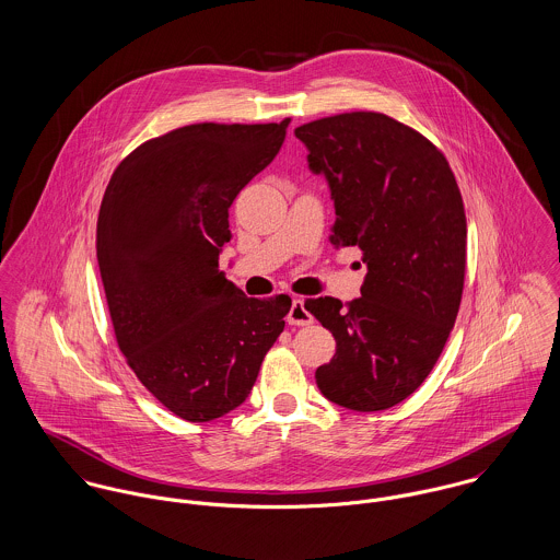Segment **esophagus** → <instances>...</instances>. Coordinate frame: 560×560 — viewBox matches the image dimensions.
Returning <instances> with one entry per match:
<instances>
[{
    "instance_id": "1",
    "label": "esophagus",
    "mask_w": 560,
    "mask_h": 560,
    "mask_svg": "<svg viewBox=\"0 0 560 560\" xmlns=\"http://www.w3.org/2000/svg\"><path fill=\"white\" fill-rule=\"evenodd\" d=\"M288 322L294 324V326H307V324L313 322V317H311L310 311L305 307L303 299H294L292 301V307H290V313H288Z\"/></svg>"
}]
</instances>
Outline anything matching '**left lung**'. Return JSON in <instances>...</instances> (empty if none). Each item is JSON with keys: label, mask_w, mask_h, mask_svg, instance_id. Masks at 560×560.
Listing matches in <instances>:
<instances>
[{"label": "left lung", "mask_w": 560, "mask_h": 560, "mask_svg": "<svg viewBox=\"0 0 560 560\" xmlns=\"http://www.w3.org/2000/svg\"><path fill=\"white\" fill-rule=\"evenodd\" d=\"M313 174L335 201L332 247H359L368 275L348 307L305 303L337 341L317 368L322 395L348 410H386L434 370L455 324L466 270V214L430 139L384 114L352 112L299 126Z\"/></svg>", "instance_id": "8db88e82"}]
</instances>
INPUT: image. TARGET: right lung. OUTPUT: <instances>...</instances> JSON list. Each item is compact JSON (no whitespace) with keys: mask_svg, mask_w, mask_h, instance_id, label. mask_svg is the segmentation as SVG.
I'll use <instances>...</instances> for the list:
<instances>
[{"mask_svg":"<svg viewBox=\"0 0 560 560\" xmlns=\"http://www.w3.org/2000/svg\"><path fill=\"white\" fill-rule=\"evenodd\" d=\"M290 118L183 126L141 143L114 172L96 257L118 346L176 417L203 423L238 408L283 332L290 296L247 299L219 270L230 206L272 163Z\"/></svg>","mask_w":560,"mask_h":560,"instance_id":"add662e5","label":"right lung"}]
</instances>
